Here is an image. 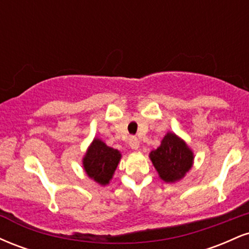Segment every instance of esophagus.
<instances>
[{
  "label": "esophagus",
  "instance_id": "esophagus-1",
  "mask_svg": "<svg viewBox=\"0 0 249 249\" xmlns=\"http://www.w3.org/2000/svg\"><path fill=\"white\" fill-rule=\"evenodd\" d=\"M128 145H130V147L132 150H138L139 146H141V142L138 141L137 137H131L130 141H128Z\"/></svg>",
  "mask_w": 249,
  "mask_h": 249
}]
</instances>
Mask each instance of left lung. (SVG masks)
Returning a JSON list of instances; mask_svg holds the SVG:
<instances>
[{
	"label": "left lung",
	"instance_id": "obj_1",
	"mask_svg": "<svg viewBox=\"0 0 249 249\" xmlns=\"http://www.w3.org/2000/svg\"><path fill=\"white\" fill-rule=\"evenodd\" d=\"M150 159L159 178L167 184L179 181L193 166L194 153L184 139L174 132H167L157 150L150 152Z\"/></svg>",
	"mask_w": 249,
	"mask_h": 249
}]
</instances>
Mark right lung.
<instances>
[{"label": "right lung", "instance_id": "obj_1", "mask_svg": "<svg viewBox=\"0 0 249 249\" xmlns=\"http://www.w3.org/2000/svg\"><path fill=\"white\" fill-rule=\"evenodd\" d=\"M121 158L122 153L118 150L107 146L102 139L96 137L83 157V168L89 178L105 186L112 179Z\"/></svg>", "mask_w": 249, "mask_h": 249}]
</instances>
